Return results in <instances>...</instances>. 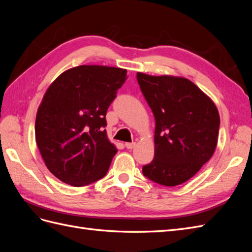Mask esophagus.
Masks as SVG:
<instances>
[{
    "mask_svg": "<svg viewBox=\"0 0 252 252\" xmlns=\"http://www.w3.org/2000/svg\"><path fill=\"white\" fill-rule=\"evenodd\" d=\"M135 146V143H125V147L127 149H132Z\"/></svg>",
    "mask_w": 252,
    "mask_h": 252,
    "instance_id": "1",
    "label": "esophagus"
}]
</instances>
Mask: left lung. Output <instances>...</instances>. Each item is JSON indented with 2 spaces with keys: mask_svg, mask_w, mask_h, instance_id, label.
Here are the masks:
<instances>
[{
  "mask_svg": "<svg viewBox=\"0 0 252 252\" xmlns=\"http://www.w3.org/2000/svg\"><path fill=\"white\" fill-rule=\"evenodd\" d=\"M156 120L155 158L143 174L164 186L183 184L216 150L220 116L210 98L185 78L136 73Z\"/></svg>",
  "mask_w": 252,
  "mask_h": 252,
  "instance_id": "left-lung-1",
  "label": "left lung"
}]
</instances>
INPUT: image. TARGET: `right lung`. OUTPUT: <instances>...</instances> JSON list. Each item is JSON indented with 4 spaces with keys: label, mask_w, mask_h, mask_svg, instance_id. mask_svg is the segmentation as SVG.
Instances as JSON below:
<instances>
[{
    "label": "right lung",
    "mask_w": 252,
    "mask_h": 252,
    "mask_svg": "<svg viewBox=\"0 0 252 252\" xmlns=\"http://www.w3.org/2000/svg\"><path fill=\"white\" fill-rule=\"evenodd\" d=\"M122 68L82 65L68 69L45 94L35 119V141L45 165L74 187L104 178L118 152L108 141L106 113L125 83Z\"/></svg>",
    "instance_id": "1"
}]
</instances>
